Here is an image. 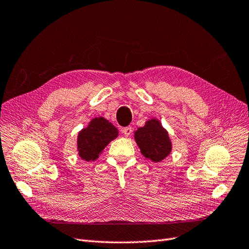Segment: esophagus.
Here are the masks:
<instances>
[{
    "label": "esophagus",
    "instance_id": "esophagus-1",
    "mask_svg": "<svg viewBox=\"0 0 249 249\" xmlns=\"http://www.w3.org/2000/svg\"><path fill=\"white\" fill-rule=\"evenodd\" d=\"M131 132H132V128L130 126H127V127H124V128H122V133L124 134L125 137H129Z\"/></svg>",
    "mask_w": 249,
    "mask_h": 249
}]
</instances>
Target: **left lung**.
Masks as SVG:
<instances>
[{"label": "left lung", "instance_id": "1", "mask_svg": "<svg viewBox=\"0 0 249 249\" xmlns=\"http://www.w3.org/2000/svg\"><path fill=\"white\" fill-rule=\"evenodd\" d=\"M134 139L141 152L154 162L164 160L171 151L168 132L156 120L148 121L144 127L139 128L134 133Z\"/></svg>", "mask_w": 249, "mask_h": 249}]
</instances>
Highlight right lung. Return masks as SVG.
<instances>
[{
    "label": "right lung",
    "instance_id": "1",
    "mask_svg": "<svg viewBox=\"0 0 249 249\" xmlns=\"http://www.w3.org/2000/svg\"><path fill=\"white\" fill-rule=\"evenodd\" d=\"M118 129L104 118H96L88 128L78 134V150L84 160H95L110 141L118 137Z\"/></svg>",
    "mask_w": 249,
    "mask_h": 249
}]
</instances>
